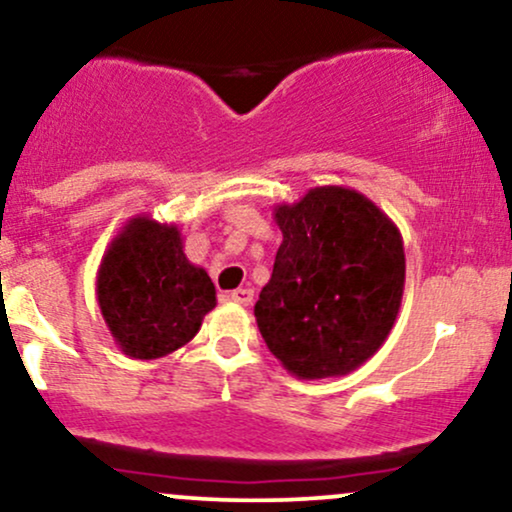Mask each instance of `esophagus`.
<instances>
[{"label": "esophagus", "mask_w": 512, "mask_h": 512, "mask_svg": "<svg viewBox=\"0 0 512 512\" xmlns=\"http://www.w3.org/2000/svg\"><path fill=\"white\" fill-rule=\"evenodd\" d=\"M226 298H228V301L238 303V305H250L252 298H255V291H252V289H236V291L226 293Z\"/></svg>", "instance_id": "1"}]
</instances>
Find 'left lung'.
<instances>
[{
    "label": "left lung",
    "instance_id": "1",
    "mask_svg": "<svg viewBox=\"0 0 512 512\" xmlns=\"http://www.w3.org/2000/svg\"><path fill=\"white\" fill-rule=\"evenodd\" d=\"M284 233L257 327L301 380L337 378L366 363L395 325L404 293V243L395 221L361 192L313 187L276 204Z\"/></svg>",
    "mask_w": 512,
    "mask_h": 512
}]
</instances>
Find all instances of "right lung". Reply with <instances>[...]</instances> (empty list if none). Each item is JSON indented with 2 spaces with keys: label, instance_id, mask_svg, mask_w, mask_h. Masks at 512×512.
Instances as JSON below:
<instances>
[{
  "label": "right lung",
  "instance_id": "add662e5",
  "mask_svg": "<svg viewBox=\"0 0 512 512\" xmlns=\"http://www.w3.org/2000/svg\"><path fill=\"white\" fill-rule=\"evenodd\" d=\"M96 296L115 344L139 361L185 346L216 305L214 284L187 260L178 226L151 216L129 219L108 245Z\"/></svg>",
  "mask_w": 512,
  "mask_h": 512
}]
</instances>
